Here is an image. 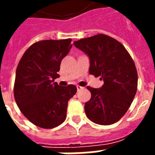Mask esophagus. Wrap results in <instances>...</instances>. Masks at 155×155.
I'll use <instances>...</instances> for the list:
<instances>
[{
	"label": "esophagus",
	"mask_w": 155,
	"mask_h": 155,
	"mask_svg": "<svg viewBox=\"0 0 155 155\" xmlns=\"http://www.w3.org/2000/svg\"><path fill=\"white\" fill-rule=\"evenodd\" d=\"M76 87H77L78 92H79V91H81V90H83V89H84V87H81V86H80V85H77V86H76Z\"/></svg>",
	"instance_id": "1"
}]
</instances>
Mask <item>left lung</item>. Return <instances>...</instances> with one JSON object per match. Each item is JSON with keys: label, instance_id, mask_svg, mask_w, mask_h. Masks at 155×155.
I'll return each mask as SVG.
<instances>
[{"label": "left lung", "instance_id": "left-lung-1", "mask_svg": "<svg viewBox=\"0 0 155 155\" xmlns=\"http://www.w3.org/2000/svg\"><path fill=\"white\" fill-rule=\"evenodd\" d=\"M74 45L89 57V74L104 80L101 88L87 87L92 97L85 103L86 115L98 125L114 124L127 112L137 92V72L132 57L120 42L103 34Z\"/></svg>", "mask_w": 155, "mask_h": 155}]
</instances>
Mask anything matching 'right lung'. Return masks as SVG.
Returning <instances> with one entry per match:
<instances>
[{"label":"right lung","instance_id":"obj_1","mask_svg":"<svg viewBox=\"0 0 155 155\" xmlns=\"http://www.w3.org/2000/svg\"><path fill=\"white\" fill-rule=\"evenodd\" d=\"M71 39L42 40L31 45L16 71L13 94L23 115L34 125L52 129L67 117L68 101L76 93L75 85H58L61 61L69 51Z\"/></svg>","mask_w":155,"mask_h":155}]
</instances>
